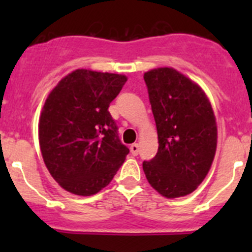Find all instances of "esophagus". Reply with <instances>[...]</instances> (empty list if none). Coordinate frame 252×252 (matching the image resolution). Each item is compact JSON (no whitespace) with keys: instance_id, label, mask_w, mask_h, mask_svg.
I'll use <instances>...</instances> for the list:
<instances>
[{"instance_id":"obj_1","label":"esophagus","mask_w":252,"mask_h":252,"mask_svg":"<svg viewBox=\"0 0 252 252\" xmlns=\"http://www.w3.org/2000/svg\"><path fill=\"white\" fill-rule=\"evenodd\" d=\"M139 149H140L139 144H131L130 145V152L134 155V156H136V155L139 154Z\"/></svg>"}]
</instances>
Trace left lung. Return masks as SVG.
Here are the masks:
<instances>
[{
    "mask_svg": "<svg viewBox=\"0 0 252 252\" xmlns=\"http://www.w3.org/2000/svg\"><path fill=\"white\" fill-rule=\"evenodd\" d=\"M158 135V151L144 161L145 175L162 196L189 195L207 175L217 147V124L201 88L173 68L144 74Z\"/></svg>",
    "mask_w": 252,
    "mask_h": 252,
    "instance_id": "left-lung-1",
    "label": "left lung"
}]
</instances>
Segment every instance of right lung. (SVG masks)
I'll list each match as a JSON object with an SVG mask.
<instances>
[{
  "label": "right lung",
  "instance_id": "obj_1",
  "mask_svg": "<svg viewBox=\"0 0 252 252\" xmlns=\"http://www.w3.org/2000/svg\"><path fill=\"white\" fill-rule=\"evenodd\" d=\"M126 77L77 69L50 93L39 122L42 158L64 190L90 196L107 187L129 149L108 112Z\"/></svg>",
  "mask_w": 252,
  "mask_h": 252
}]
</instances>
